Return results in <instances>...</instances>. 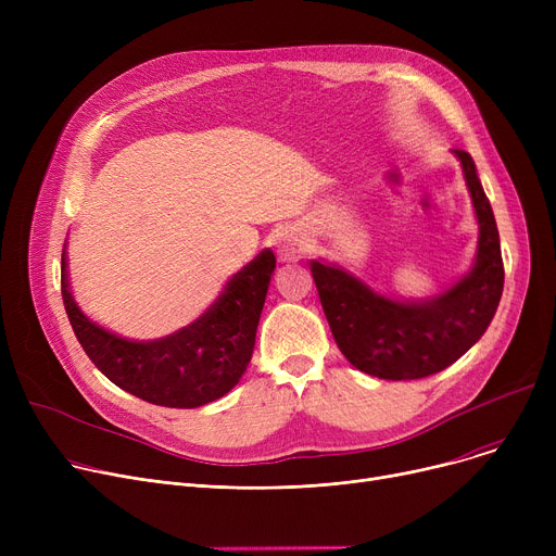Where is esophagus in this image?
Returning <instances> with one entry per match:
<instances>
[{"label":"esophagus","instance_id":"1","mask_svg":"<svg viewBox=\"0 0 556 556\" xmlns=\"http://www.w3.org/2000/svg\"><path fill=\"white\" fill-rule=\"evenodd\" d=\"M304 239L300 237V233L295 231H286L281 241H279V254L286 258V261H298L302 254H304Z\"/></svg>","mask_w":556,"mask_h":556}]
</instances>
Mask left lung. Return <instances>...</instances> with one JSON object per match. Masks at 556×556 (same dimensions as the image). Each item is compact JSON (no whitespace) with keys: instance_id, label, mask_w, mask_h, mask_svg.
Wrapping results in <instances>:
<instances>
[{"instance_id":"8db88e82","label":"left lung","mask_w":556,"mask_h":556,"mask_svg":"<svg viewBox=\"0 0 556 556\" xmlns=\"http://www.w3.org/2000/svg\"><path fill=\"white\" fill-rule=\"evenodd\" d=\"M480 223L473 270L430 302H392L349 273L311 261L331 333L356 369L386 381H415L453 365L482 338L498 308L505 266L501 237L471 155L455 149Z\"/></svg>"}]
</instances>
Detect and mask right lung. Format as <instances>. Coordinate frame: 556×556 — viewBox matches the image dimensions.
Wrapping results in <instances>:
<instances>
[{
    "label": "right lung",
    "instance_id": "1",
    "mask_svg": "<svg viewBox=\"0 0 556 556\" xmlns=\"http://www.w3.org/2000/svg\"><path fill=\"white\" fill-rule=\"evenodd\" d=\"M275 266V254L263 250L227 281L193 325L153 342L114 336L80 313L67 290L65 248L61 293L83 352L114 386L155 405L198 407L225 396L241 381Z\"/></svg>",
    "mask_w": 556,
    "mask_h": 556
}]
</instances>
